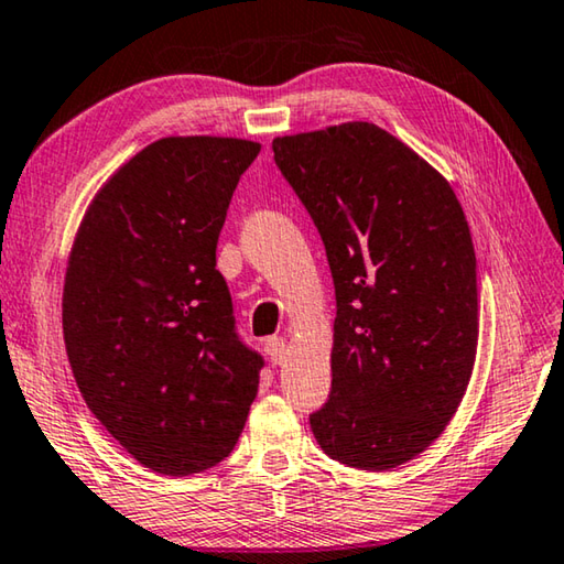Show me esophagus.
Masks as SVG:
<instances>
[{
    "label": "esophagus",
    "instance_id": "34e87169",
    "mask_svg": "<svg viewBox=\"0 0 564 564\" xmlns=\"http://www.w3.org/2000/svg\"><path fill=\"white\" fill-rule=\"evenodd\" d=\"M265 354L271 356L273 364H281L285 359V338L273 336L265 341Z\"/></svg>",
    "mask_w": 564,
    "mask_h": 564
}]
</instances>
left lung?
<instances>
[{
    "instance_id": "obj_1",
    "label": "left lung",
    "mask_w": 564,
    "mask_h": 564,
    "mask_svg": "<svg viewBox=\"0 0 564 564\" xmlns=\"http://www.w3.org/2000/svg\"><path fill=\"white\" fill-rule=\"evenodd\" d=\"M336 289L330 394L311 429L330 459L383 471L444 432L475 369L477 258L449 183L371 122L273 140Z\"/></svg>"
}]
</instances>
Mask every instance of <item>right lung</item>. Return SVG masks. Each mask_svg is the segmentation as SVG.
Returning a JSON list of instances; mask_svg holds the SVG:
<instances>
[{
  "mask_svg": "<svg viewBox=\"0 0 564 564\" xmlns=\"http://www.w3.org/2000/svg\"><path fill=\"white\" fill-rule=\"evenodd\" d=\"M261 145L163 138L95 195L69 253L62 330L83 399L142 467L198 475L234 452L263 356L236 330L216 248Z\"/></svg>",
  "mask_w": 564,
  "mask_h": 564,
  "instance_id": "1",
  "label": "right lung"
}]
</instances>
